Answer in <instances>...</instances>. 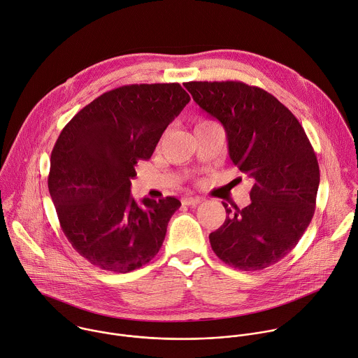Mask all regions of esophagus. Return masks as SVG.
Listing matches in <instances>:
<instances>
[{"label":"esophagus","instance_id":"obj_1","mask_svg":"<svg viewBox=\"0 0 358 358\" xmlns=\"http://www.w3.org/2000/svg\"><path fill=\"white\" fill-rule=\"evenodd\" d=\"M181 202H182V205H187V206H195L202 202V198L201 196H184V198H181Z\"/></svg>","mask_w":358,"mask_h":358}]
</instances>
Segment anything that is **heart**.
<instances>
[{
    "label": "heart",
    "instance_id": "heart-1",
    "mask_svg": "<svg viewBox=\"0 0 358 358\" xmlns=\"http://www.w3.org/2000/svg\"><path fill=\"white\" fill-rule=\"evenodd\" d=\"M208 124H212V122H210V121H206V119H202V121L198 122L196 127H202V125H208Z\"/></svg>",
    "mask_w": 358,
    "mask_h": 358
}]
</instances>
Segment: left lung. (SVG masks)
Here are the masks:
<instances>
[{
	"label": "left lung",
	"mask_w": 358,
	"mask_h": 358,
	"mask_svg": "<svg viewBox=\"0 0 358 358\" xmlns=\"http://www.w3.org/2000/svg\"><path fill=\"white\" fill-rule=\"evenodd\" d=\"M194 101L222 124L229 157L253 181L243 209L222 202L223 224L209 234L215 255L242 271L267 268L298 245L315 213L319 164L294 113L242 81H191Z\"/></svg>",
	"instance_id": "obj_1"
}]
</instances>
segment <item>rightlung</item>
Returning <instances> with one entry per match:
<instances>
[{
  "mask_svg": "<svg viewBox=\"0 0 358 358\" xmlns=\"http://www.w3.org/2000/svg\"><path fill=\"white\" fill-rule=\"evenodd\" d=\"M189 99L178 83L124 85L85 105L59 135L49 192L67 241L92 266L124 274L159 253L181 202L143 198L141 206L131 180Z\"/></svg>",
  "mask_w": 358,
  "mask_h": 358,
  "instance_id": "1",
  "label": "right lung"
}]
</instances>
